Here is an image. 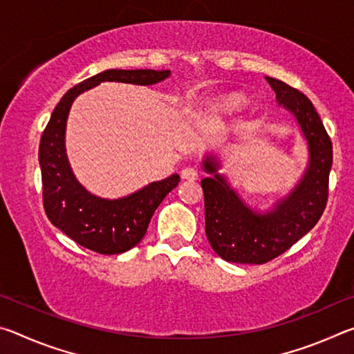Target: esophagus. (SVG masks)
<instances>
[{
  "mask_svg": "<svg viewBox=\"0 0 354 354\" xmlns=\"http://www.w3.org/2000/svg\"><path fill=\"white\" fill-rule=\"evenodd\" d=\"M181 178L183 179H189V181H194V179L198 178V171L192 167H185V169L181 170Z\"/></svg>",
  "mask_w": 354,
  "mask_h": 354,
  "instance_id": "esophagus-1",
  "label": "esophagus"
}]
</instances>
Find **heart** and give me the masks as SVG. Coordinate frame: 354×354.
I'll return each mask as SVG.
<instances>
[{
    "label": "heart",
    "mask_w": 354,
    "mask_h": 354,
    "mask_svg": "<svg viewBox=\"0 0 354 354\" xmlns=\"http://www.w3.org/2000/svg\"><path fill=\"white\" fill-rule=\"evenodd\" d=\"M243 103H245V100L241 97V95L231 93V95H225V97L215 100L212 103V107L218 112H230V111L239 109V107L243 106Z\"/></svg>",
    "instance_id": "obj_1"
}]
</instances>
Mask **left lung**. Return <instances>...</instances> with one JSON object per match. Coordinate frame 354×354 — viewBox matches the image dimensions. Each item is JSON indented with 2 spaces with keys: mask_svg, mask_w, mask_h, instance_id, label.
Returning a JSON list of instances; mask_svg holds the SVG:
<instances>
[{
  "mask_svg": "<svg viewBox=\"0 0 354 354\" xmlns=\"http://www.w3.org/2000/svg\"><path fill=\"white\" fill-rule=\"evenodd\" d=\"M277 100L297 117L309 147V165L299 184L272 212L256 214L217 173L212 156L203 165L214 178L201 181L205 194L206 236L221 259L236 263H266L286 253L313 230L328 201L333 143L310 100L274 77H266Z\"/></svg>",
  "mask_w": 354,
  "mask_h": 354,
  "instance_id": "1",
  "label": "left lung"
}]
</instances>
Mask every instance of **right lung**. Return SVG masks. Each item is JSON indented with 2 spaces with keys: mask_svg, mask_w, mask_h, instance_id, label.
Masks as SVG:
<instances>
[{
  "mask_svg": "<svg viewBox=\"0 0 354 354\" xmlns=\"http://www.w3.org/2000/svg\"><path fill=\"white\" fill-rule=\"evenodd\" d=\"M170 76L169 70H106L64 95L44 129L39 147L41 198L46 217L81 247L100 254H120L145 236L153 214L179 183L178 175L151 183L120 200H103L76 181L65 154V124L77 95L100 82L117 81L151 86Z\"/></svg>",
  "mask_w": 354,
  "mask_h": 354,
  "instance_id": "right-lung-1",
  "label": "right lung"
}]
</instances>
